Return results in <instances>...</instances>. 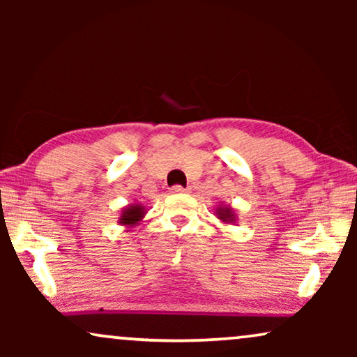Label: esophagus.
I'll return each mask as SVG.
<instances>
[{"label": "esophagus", "instance_id": "esophagus-1", "mask_svg": "<svg viewBox=\"0 0 357 357\" xmlns=\"http://www.w3.org/2000/svg\"><path fill=\"white\" fill-rule=\"evenodd\" d=\"M170 192L175 193V195H182V193H187V188L180 187V185H175V187L170 188Z\"/></svg>", "mask_w": 357, "mask_h": 357}]
</instances>
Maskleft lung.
I'll return each mask as SVG.
<instances>
[{"mask_svg": "<svg viewBox=\"0 0 357 357\" xmlns=\"http://www.w3.org/2000/svg\"><path fill=\"white\" fill-rule=\"evenodd\" d=\"M216 218L224 224H236L237 222V214L231 204H222L219 203L216 208Z\"/></svg>", "mask_w": 357, "mask_h": 357, "instance_id": "8db88e82", "label": "left lung"}]
</instances>
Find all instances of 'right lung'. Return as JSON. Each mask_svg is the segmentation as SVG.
<instances>
[{"instance_id": "1", "label": "right lung", "mask_w": 357, "mask_h": 357, "mask_svg": "<svg viewBox=\"0 0 357 357\" xmlns=\"http://www.w3.org/2000/svg\"><path fill=\"white\" fill-rule=\"evenodd\" d=\"M146 206H143L141 203H131L128 206H125L121 209L120 218H119V224L123 226L125 229H131L143 221L146 216Z\"/></svg>"}]
</instances>
